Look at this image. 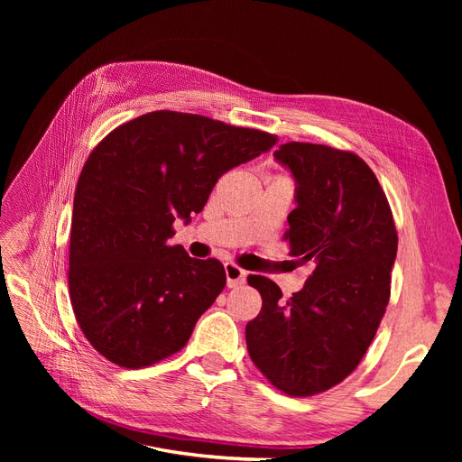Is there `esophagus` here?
Instances as JSON below:
<instances>
[{"label": "esophagus", "instance_id": "obj_1", "mask_svg": "<svg viewBox=\"0 0 462 462\" xmlns=\"http://www.w3.org/2000/svg\"><path fill=\"white\" fill-rule=\"evenodd\" d=\"M226 277H227V287L233 289V287H239L245 283L246 279V272L241 270L239 265H235L231 262L226 263Z\"/></svg>", "mask_w": 462, "mask_h": 462}]
</instances>
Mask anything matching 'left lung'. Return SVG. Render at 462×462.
Segmentation results:
<instances>
[{"mask_svg": "<svg viewBox=\"0 0 462 462\" xmlns=\"http://www.w3.org/2000/svg\"><path fill=\"white\" fill-rule=\"evenodd\" d=\"M273 158L295 179L291 254L314 272L289 300L268 277L248 275L262 295L246 324L260 372L292 397L343 382L368 351L389 302L397 231L374 171L351 152L289 143Z\"/></svg>", "mask_w": 462, "mask_h": 462, "instance_id": "1", "label": "left lung"}]
</instances>
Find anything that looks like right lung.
<instances>
[{"label": "right lung", "instance_id": "obj_1", "mask_svg": "<svg viewBox=\"0 0 462 462\" xmlns=\"http://www.w3.org/2000/svg\"><path fill=\"white\" fill-rule=\"evenodd\" d=\"M275 136L202 116L152 111L111 131L79 177L69 291L82 333L107 360L144 368L180 351L226 287L217 260L171 246L217 179Z\"/></svg>", "mask_w": 462, "mask_h": 462}]
</instances>
